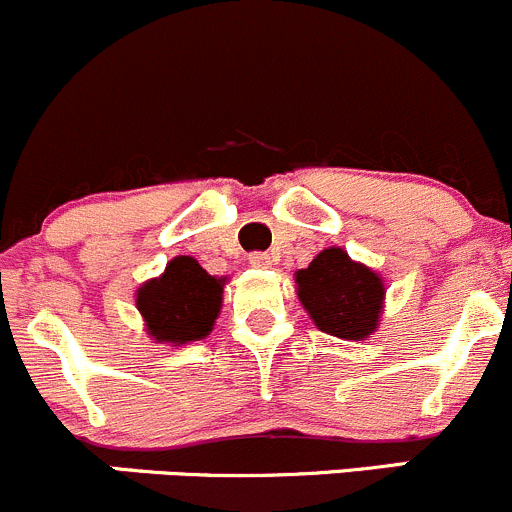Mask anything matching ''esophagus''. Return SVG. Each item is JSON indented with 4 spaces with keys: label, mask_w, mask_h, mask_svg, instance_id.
Returning <instances> with one entry per match:
<instances>
[{
    "label": "esophagus",
    "mask_w": 512,
    "mask_h": 512,
    "mask_svg": "<svg viewBox=\"0 0 512 512\" xmlns=\"http://www.w3.org/2000/svg\"><path fill=\"white\" fill-rule=\"evenodd\" d=\"M247 260H250L252 267H260V270H265V267H270L272 262H275V255H270V252H252Z\"/></svg>",
    "instance_id": "obj_1"
}]
</instances>
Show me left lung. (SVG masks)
Returning <instances> with one entry per match:
<instances>
[{"instance_id":"1","label":"left lung","mask_w":512,"mask_h":512,"mask_svg":"<svg viewBox=\"0 0 512 512\" xmlns=\"http://www.w3.org/2000/svg\"><path fill=\"white\" fill-rule=\"evenodd\" d=\"M297 297L317 330L342 340H365L380 325L385 282L375 270L350 260L342 247L322 250L295 272Z\"/></svg>"}]
</instances>
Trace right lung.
<instances>
[{
    "label": "right lung",
    "instance_id": "right-lung-1",
    "mask_svg": "<svg viewBox=\"0 0 512 512\" xmlns=\"http://www.w3.org/2000/svg\"><path fill=\"white\" fill-rule=\"evenodd\" d=\"M222 290L225 277L210 275L195 257L180 255L137 290V310L157 342L180 347L210 335L220 315Z\"/></svg>",
    "mask_w": 512,
    "mask_h": 512
}]
</instances>
